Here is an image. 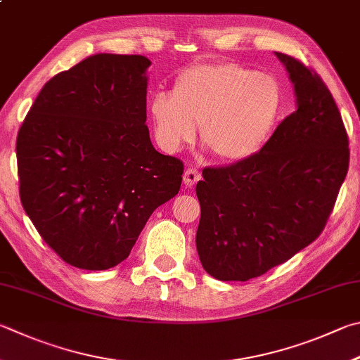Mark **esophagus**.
I'll list each match as a JSON object with an SVG mask.
<instances>
[{
    "label": "esophagus",
    "instance_id": "34e87169",
    "mask_svg": "<svg viewBox=\"0 0 360 360\" xmlns=\"http://www.w3.org/2000/svg\"><path fill=\"white\" fill-rule=\"evenodd\" d=\"M201 179V173L198 172L197 168H187L184 176H182V181H184V184L192 187L197 184V182Z\"/></svg>",
    "mask_w": 360,
    "mask_h": 360
}]
</instances>
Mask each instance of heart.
Masks as SVG:
<instances>
[{
	"label": "heart",
	"instance_id": "b5f03b06",
	"mask_svg": "<svg viewBox=\"0 0 360 360\" xmlns=\"http://www.w3.org/2000/svg\"><path fill=\"white\" fill-rule=\"evenodd\" d=\"M280 110L276 78L233 61L193 64L176 75L172 94L159 93L149 102L155 136L167 153L191 143L200 126L202 145L226 163L258 154Z\"/></svg>",
	"mask_w": 360,
	"mask_h": 360
}]
</instances>
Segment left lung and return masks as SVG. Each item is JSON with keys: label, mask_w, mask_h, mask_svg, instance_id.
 <instances>
[{"label": "left lung", "mask_w": 360, "mask_h": 360, "mask_svg": "<svg viewBox=\"0 0 360 360\" xmlns=\"http://www.w3.org/2000/svg\"><path fill=\"white\" fill-rule=\"evenodd\" d=\"M297 110L258 154L202 169L197 250L205 271L247 282L288 261L324 230L348 173L349 140L329 88L315 70L278 53Z\"/></svg>", "instance_id": "8db88e82"}]
</instances>
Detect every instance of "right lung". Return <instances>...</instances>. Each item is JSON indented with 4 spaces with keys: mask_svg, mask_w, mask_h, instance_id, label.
I'll return each mask as SVG.
<instances>
[{
    "mask_svg": "<svg viewBox=\"0 0 360 360\" xmlns=\"http://www.w3.org/2000/svg\"><path fill=\"white\" fill-rule=\"evenodd\" d=\"M149 66L141 55L89 56L44 84L18 130L22 206L78 269L126 259L181 188L184 163L155 151L145 124Z\"/></svg>",
    "mask_w": 360,
    "mask_h": 360,
    "instance_id": "1",
    "label": "right lung"
}]
</instances>
